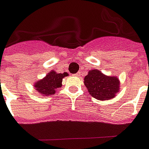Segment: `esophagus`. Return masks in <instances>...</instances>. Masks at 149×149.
I'll return each instance as SVG.
<instances>
[{
    "mask_svg": "<svg viewBox=\"0 0 149 149\" xmlns=\"http://www.w3.org/2000/svg\"><path fill=\"white\" fill-rule=\"evenodd\" d=\"M74 75H75V76H77V77H78V76H79V75H80V72H78V73L74 74Z\"/></svg>",
    "mask_w": 149,
    "mask_h": 149,
    "instance_id": "34e87169",
    "label": "esophagus"
}]
</instances>
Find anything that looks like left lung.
<instances>
[{
    "label": "left lung",
    "mask_w": 149,
    "mask_h": 149,
    "mask_svg": "<svg viewBox=\"0 0 149 149\" xmlns=\"http://www.w3.org/2000/svg\"><path fill=\"white\" fill-rule=\"evenodd\" d=\"M84 84L89 94L100 100L111 99L119 90V81L116 77L106 76L96 69L85 77Z\"/></svg>",
    "instance_id": "left-lung-1"
}]
</instances>
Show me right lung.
<instances>
[{"mask_svg":"<svg viewBox=\"0 0 149 149\" xmlns=\"http://www.w3.org/2000/svg\"><path fill=\"white\" fill-rule=\"evenodd\" d=\"M68 76V73L57 74L51 71L41 81H37L34 87L43 96H49L54 94L58 88L62 86L63 79Z\"/></svg>","mask_w":149,"mask_h":149,"instance_id":"right-lung-1","label":"right lung"}]
</instances>
